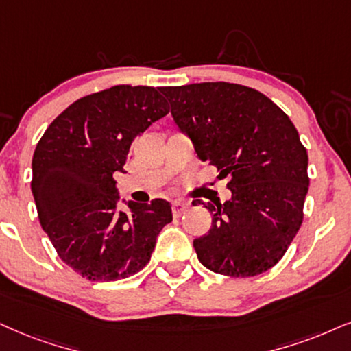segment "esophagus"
Returning a JSON list of instances; mask_svg holds the SVG:
<instances>
[{
  "instance_id": "obj_1",
  "label": "esophagus",
  "mask_w": 351,
  "mask_h": 351,
  "mask_svg": "<svg viewBox=\"0 0 351 351\" xmlns=\"http://www.w3.org/2000/svg\"><path fill=\"white\" fill-rule=\"evenodd\" d=\"M171 208H173V215L175 217H181L184 214L186 210H188V204L184 202H180V201H175L171 204Z\"/></svg>"
}]
</instances>
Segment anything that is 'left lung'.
<instances>
[{"label":"left lung","instance_id":"8db88e82","mask_svg":"<svg viewBox=\"0 0 351 351\" xmlns=\"http://www.w3.org/2000/svg\"><path fill=\"white\" fill-rule=\"evenodd\" d=\"M202 162L230 176L232 199L207 202L212 227L194 239L212 272L254 277L285 254L303 221L308 152L290 118L256 88L230 82L162 87Z\"/></svg>","mask_w":351,"mask_h":351}]
</instances>
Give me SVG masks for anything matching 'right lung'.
Instances as JSON below:
<instances>
[{"label": "right lung", "mask_w": 351, "mask_h": 351, "mask_svg": "<svg viewBox=\"0 0 351 351\" xmlns=\"http://www.w3.org/2000/svg\"><path fill=\"white\" fill-rule=\"evenodd\" d=\"M167 113L160 88L114 86L69 105L35 147L30 188L40 225L61 261L88 280H121L144 269L173 220L163 199L128 201L130 214L118 210L113 178L136 137Z\"/></svg>", "instance_id": "add662e5"}]
</instances>
